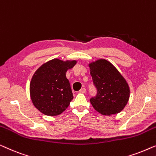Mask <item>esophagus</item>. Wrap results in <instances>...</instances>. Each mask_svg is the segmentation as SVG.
Masks as SVG:
<instances>
[{
    "label": "esophagus",
    "instance_id": "obj_1",
    "mask_svg": "<svg viewBox=\"0 0 156 156\" xmlns=\"http://www.w3.org/2000/svg\"><path fill=\"white\" fill-rule=\"evenodd\" d=\"M79 92H80V93H85V92H86V89H85V87H83V88H81L80 90H79Z\"/></svg>",
    "mask_w": 156,
    "mask_h": 156
}]
</instances>
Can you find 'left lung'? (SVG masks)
Here are the masks:
<instances>
[{
	"label": "left lung",
	"instance_id": "obj_1",
	"mask_svg": "<svg viewBox=\"0 0 156 156\" xmlns=\"http://www.w3.org/2000/svg\"><path fill=\"white\" fill-rule=\"evenodd\" d=\"M97 95L90 98L92 105L102 115L121 112L128 102L130 90L118 70L108 61L99 59L89 63Z\"/></svg>",
	"mask_w": 156,
	"mask_h": 156
}]
</instances>
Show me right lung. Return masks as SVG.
<instances>
[{"instance_id":"1","label":"right lung","mask_w":156,"mask_h":156,"mask_svg":"<svg viewBox=\"0 0 156 156\" xmlns=\"http://www.w3.org/2000/svg\"><path fill=\"white\" fill-rule=\"evenodd\" d=\"M76 61L54 58L44 63L32 76L30 97L34 107L44 115L56 116L69 107L73 96L66 73Z\"/></svg>"}]
</instances>
